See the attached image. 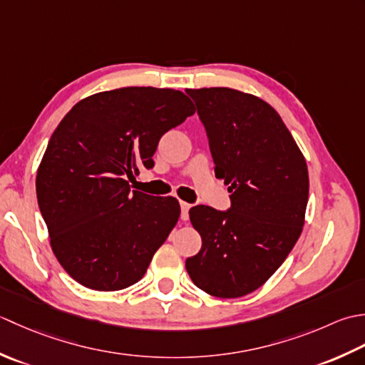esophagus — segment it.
<instances>
[{
	"label": "esophagus",
	"mask_w": 365,
	"mask_h": 365,
	"mask_svg": "<svg viewBox=\"0 0 365 365\" xmlns=\"http://www.w3.org/2000/svg\"><path fill=\"white\" fill-rule=\"evenodd\" d=\"M181 206V219L182 220H187L189 219V210H190V205L185 203V202H181L180 203Z\"/></svg>",
	"instance_id": "esophagus-1"
}]
</instances>
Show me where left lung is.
Here are the masks:
<instances>
[{"label": "left lung", "mask_w": 365, "mask_h": 365, "mask_svg": "<svg viewBox=\"0 0 365 365\" xmlns=\"http://www.w3.org/2000/svg\"><path fill=\"white\" fill-rule=\"evenodd\" d=\"M197 106L232 207L189 211L202 249L185 259L193 284L215 297L255 292L301 236L309 200L307 163L279 113L232 88L185 89Z\"/></svg>", "instance_id": "1"}]
</instances>
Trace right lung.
Here are the masks:
<instances>
[{
    "instance_id": "add662e5",
    "label": "right lung",
    "mask_w": 365,
    "mask_h": 365,
    "mask_svg": "<svg viewBox=\"0 0 365 365\" xmlns=\"http://www.w3.org/2000/svg\"><path fill=\"white\" fill-rule=\"evenodd\" d=\"M193 113L176 89L129 86L81 99L58 124L36 193L51 250L80 285L118 292L145 276L181 207L129 181L141 165L153 168L160 137Z\"/></svg>"
}]
</instances>
